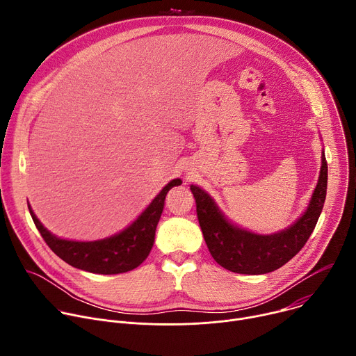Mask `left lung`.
Wrapping results in <instances>:
<instances>
[{
  "label": "left lung",
  "mask_w": 356,
  "mask_h": 356,
  "mask_svg": "<svg viewBox=\"0 0 356 356\" xmlns=\"http://www.w3.org/2000/svg\"><path fill=\"white\" fill-rule=\"evenodd\" d=\"M328 166L323 150L321 170L307 210L289 228L261 235L234 225L218 209L214 198L194 184L197 217L214 261L227 270L241 275L273 272L296 257L316 228L327 195Z\"/></svg>",
  "instance_id": "obj_1"
}]
</instances>
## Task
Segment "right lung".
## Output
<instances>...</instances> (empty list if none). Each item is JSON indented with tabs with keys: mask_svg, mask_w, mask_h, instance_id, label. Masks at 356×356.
I'll list each match as a JSON object with an SVG mask.
<instances>
[{
	"mask_svg": "<svg viewBox=\"0 0 356 356\" xmlns=\"http://www.w3.org/2000/svg\"><path fill=\"white\" fill-rule=\"evenodd\" d=\"M180 184V179L168 183L146 210L120 234L91 242L69 241L54 235L36 218L29 204L28 209L47 246L66 264L90 273L118 275L138 268L147 258L155 242V232L163 213L166 194L172 187Z\"/></svg>",
	"mask_w": 356,
	"mask_h": 356,
	"instance_id": "add662e5",
	"label": "right lung"
}]
</instances>
